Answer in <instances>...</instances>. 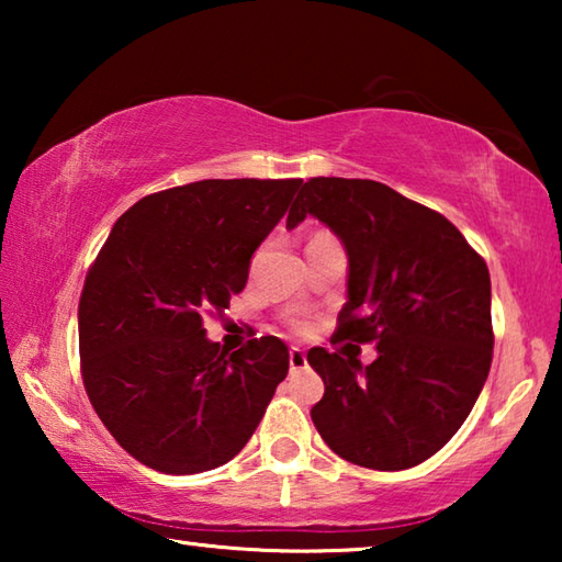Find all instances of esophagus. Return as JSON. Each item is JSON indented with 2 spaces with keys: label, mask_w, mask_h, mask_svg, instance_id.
<instances>
[{
  "label": "esophagus",
  "mask_w": 562,
  "mask_h": 562,
  "mask_svg": "<svg viewBox=\"0 0 562 562\" xmlns=\"http://www.w3.org/2000/svg\"><path fill=\"white\" fill-rule=\"evenodd\" d=\"M304 367H307V355H304L302 349L292 347L290 349V372H302Z\"/></svg>",
  "instance_id": "1"
}]
</instances>
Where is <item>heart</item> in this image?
I'll use <instances>...</instances> for the list:
<instances>
[{
  "instance_id": "1",
  "label": "heart",
  "mask_w": 562,
  "mask_h": 562,
  "mask_svg": "<svg viewBox=\"0 0 562 562\" xmlns=\"http://www.w3.org/2000/svg\"><path fill=\"white\" fill-rule=\"evenodd\" d=\"M292 325H294V329H297V331H307V322H302V319H294Z\"/></svg>"
}]
</instances>
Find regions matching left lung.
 <instances>
[{
	"label": "left lung",
	"instance_id": "8db88e82",
	"mask_svg": "<svg viewBox=\"0 0 562 562\" xmlns=\"http://www.w3.org/2000/svg\"><path fill=\"white\" fill-rule=\"evenodd\" d=\"M317 217L345 245L347 302L335 341H374L376 359L307 351L325 382L312 422L345 461L402 471L449 443L488 379L486 262L441 213L361 178H312L288 231Z\"/></svg>",
	"mask_w": 562,
	"mask_h": 562
}]
</instances>
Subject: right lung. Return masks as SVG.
<instances>
[{
    "instance_id": "add662e5",
    "label": "right lung",
    "mask_w": 562,
    "mask_h": 562,
    "mask_svg": "<svg viewBox=\"0 0 562 562\" xmlns=\"http://www.w3.org/2000/svg\"><path fill=\"white\" fill-rule=\"evenodd\" d=\"M292 180H198L146 195L111 227L83 282V386L103 426L160 473H201L243 451L290 351L278 337L237 351L203 317L245 290L252 252L288 213Z\"/></svg>"
}]
</instances>
